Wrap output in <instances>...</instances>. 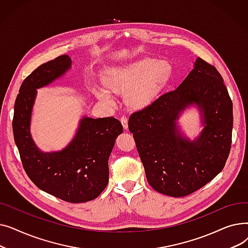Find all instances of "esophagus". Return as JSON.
Masks as SVG:
<instances>
[{
  "mask_svg": "<svg viewBox=\"0 0 248 248\" xmlns=\"http://www.w3.org/2000/svg\"><path fill=\"white\" fill-rule=\"evenodd\" d=\"M121 122H122V124L124 126V129L127 128V117L125 115H122L121 117Z\"/></svg>",
  "mask_w": 248,
  "mask_h": 248,
  "instance_id": "esophagus-1",
  "label": "esophagus"
}]
</instances>
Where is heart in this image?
Listing matches in <instances>:
<instances>
[{"instance_id":"heart-1","label":"heart","mask_w":248,"mask_h":248,"mask_svg":"<svg viewBox=\"0 0 248 248\" xmlns=\"http://www.w3.org/2000/svg\"><path fill=\"white\" fill-rule=\"evenodd\" d=\"M171 72L172 68L168 62L145 58L108 70L102 80L114 93H125V100L129 106L142 108L159 94ZM94 93L101 100L113 102L111 94L106 89L96 88Z\"/></svg>"}]
</instances>
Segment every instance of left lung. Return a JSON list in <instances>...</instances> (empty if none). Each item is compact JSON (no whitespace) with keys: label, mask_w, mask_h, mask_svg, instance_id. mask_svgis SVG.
Here are the masks:
<instances>
[{"label":"left lung","mask_w":248,"mask_h":248,"mask_svg":"<svg viewBox=\"0 0 248 248\" xmlns=\"http://www.w3.org/2000/svg\"><path fill=\"white\" fill-rule=\"evenodd\" d=\"M192 104L201 108L205 124L195 141L182 135L175 122ZM232 125V100L223 78L201 58L176 89L132 113L128 120L149 184L172 197L192 194L223 170Z\"/></svg>","instance_id":"left-lung-1"}]
</instances>
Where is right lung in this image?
<instances>
[{"instance_id":"1","label":"right lung","mask_w":248,"mask_h":248,"mask_svg":"<svg viewBox=\"0 0 248 248\" xmlns=\"http://www.w3.org/2000/svg\"><path fill=\"white\" fill-rule=\"evenodd\" d=\"M71 67L68 55L50 60L25 78L17 95L13 133L26 174L39 188L70 203L97 198L108 183V158L123 125L112 116H84L70 144L60 152L43 153L30 134L37 89L53 82Z\"/></svg>"}]
</instances>
